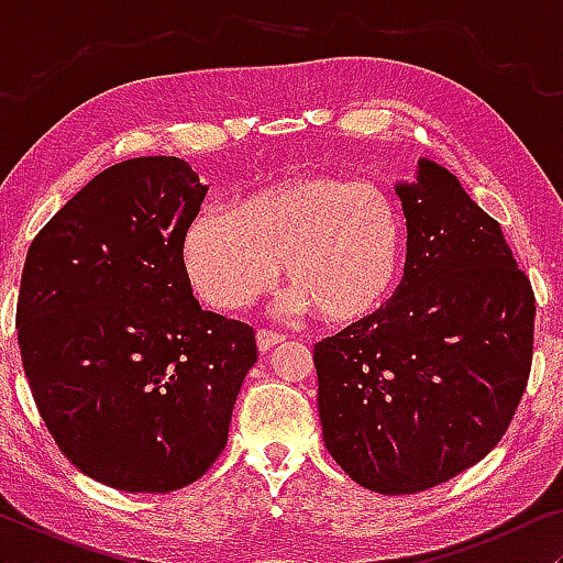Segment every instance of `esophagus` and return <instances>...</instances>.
Here are the masks:
<instances>
[{
    "mask_svg": "<svg viewBox=\"0 0 563 563\" xmlns=\"http://www.w3.org/2000/svg\"><path fill=\"white\" fill-rule=\"evenodd\" d=\"M284 335L276 333V330H268V328H261L256 333V343H258V351H272L276 343H282Z\"/></svg>",
    "mask_w": 563,
    "mask_h": 563,
    "instance_id": "esophagus-1",
    "label": "esophagus"
}]
</instances>
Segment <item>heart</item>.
Returning a JSON list of instances; mask_svg holds the SVG:
<instances>
[{"label": "heart", "instance_id": "b5f03b06", "mask_svg": "<svg viewBox=\"0 0 563 563\" xmlns=\"http://www.w3.org/2000/svg\"><path fill=\"white\" fill-rule=\"evenodd\" d=\"M197 295L218 310H243L284 274V307L330 322L374 312L395 291L405 220L382 184L305 172L266 184L235 207H205L181 243Z\"/></svg>", "mask_w": 563, "mask_h": 563}]
</instances>
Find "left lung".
Instances as JSON below:
<instances>
[{"label":"left lung","instance_id":"1","mask_svg":"<svg viewBox=\"0 0 563 563\" xmlns=\"http://www.w3.org/2000/svg\"><path fill=\"white\" fill-rule=\"evenodd\" d=\"M397 195L407 258L395 297L312 353L322 441L379 495H415L487 456L533 364L536 295L499 222L426 158Z\"/></svg>","mask_w":563,"mask_h":563}]
</instances>
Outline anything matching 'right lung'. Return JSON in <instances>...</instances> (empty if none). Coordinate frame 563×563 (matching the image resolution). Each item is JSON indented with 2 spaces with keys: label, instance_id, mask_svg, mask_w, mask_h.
Wrapping results in <instances>:
<instances>
[{
  "label": "right lung",
  "instance_id": "1",
  "mask_svg": "<svg viewBox=\"0 0 563 563\" xmlns=\"http://www.w3.org/2000/svg\"><path fill=\"white\" fill-rule=\"evenodd\" d=\"M205 195L187 161L130 158L30 243L22 368L60 453L107 487L166 495L197 482L258 358L251 325L191 295L181 243Z\"/></svg>",
  "mask_w": 563,
  "mask_h": 563
}]
</instances>
